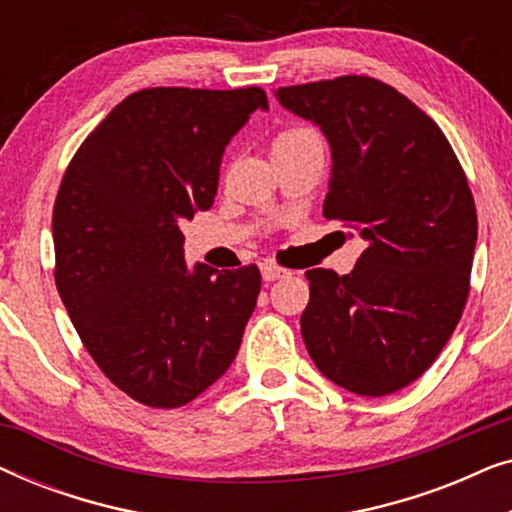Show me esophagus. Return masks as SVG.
<instances>
[{
    "mask_svg": "<svg viewBox=\"0 0 512 512\" xmlns=\"http://www.w3.org/2000/svg\"><path fill=\"white\" fill-rule=\"evenodd\" d=\"M261 272H263L265 282H275V279H282V277L289 275V270L279 268L277 263H268V261H265V263L261 265Z\"/></svg>",
    "mask_w": 512,
    "mask_h": 512,
    "instance_id": "34e87169",
    "label": "esophagus"
}]
</instances>
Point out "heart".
Here are the masks:
<instances>
[{
    "mask_svg": "<svg viewBox=\"0 0 512 512\" xmlns=\"http://www.w3.org/2000/svg\"><path fill=\"white\" fill-rule=\"evenodd\" d=\"M310 132H312V130H307V128H289V130L279 132V135L275 137V142H272V144L291 142V139H298V137H303V135H310Z\"/></svg>",
    "mask_w": 512,
    "mask_h": 512,
    "instance_id": "obj_1",
    "label": "heart"
}]
</instances>
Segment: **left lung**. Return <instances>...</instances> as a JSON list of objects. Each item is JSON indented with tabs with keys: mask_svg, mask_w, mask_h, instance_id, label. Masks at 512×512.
I'll use <instances>...</instances> for the list:
<instances>
[{
	"mask_svg": "<svg viewBox=\"0 0 512 512\" xmlns=\"http://www.w3.org/2000/svg\"><path fill=\"white\" fill-rule=\"evenodd\" d=\"M333 153L324 216L359 230L349 275L307 270L300 333L314 366L359 396L415 382L457 328L471 291L478 214L436 121L370 76L277 88Z\"/></svg>",
	"mask_w": 512,
	"mask_h": 512,
	"instance_id": "obj_1",
	"label": "left lung"
}]
</instances>
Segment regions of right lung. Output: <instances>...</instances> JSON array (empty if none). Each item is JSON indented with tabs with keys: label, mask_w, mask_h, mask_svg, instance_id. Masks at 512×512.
Segmentation results:
<instances>
[{
	"label": "right lung",
	"mask_w": 512,
	"mask_h": 512,
	"mask_svg": "<svg viewBox=\"0 0 512 512\" xmlns=\"http://www.w3.org/2000/svg\"><path fill=\"white\" fill-rule=\"evenodd\" d=\"M263 88H144L83 139L53 207L55 286L111 384L181 408L226 373L256 307L254 263H184L181 221L209 209L223 149Z\"/></svg>",
	"instance_id": "1"
}]
</instances>
